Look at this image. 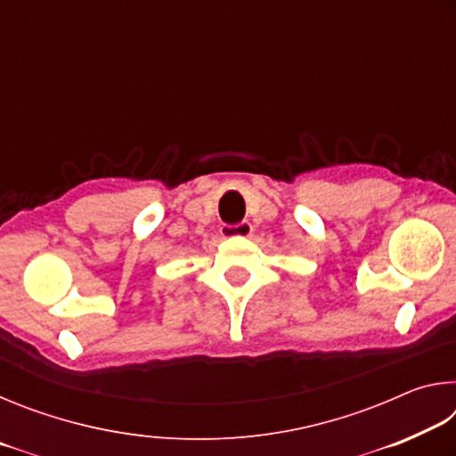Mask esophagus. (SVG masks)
Here are the masks:
<instances>
[{
	"label": "esophagus",
	"instance_id": "esophagus-1",
	"mask_svg": "<svg viewBox=\"0 0 456 456\" xmlns=\"http://www.w3.org/2000/svg\"><path fill=\"white\" fill-rule=\"evenodd\" d=\"M253 225L249 221H241L237 225H225L223 227V237H249Z\"/></svg>",
	"mask_w": 456,
	"mask_h": 456
}]
</instances>
